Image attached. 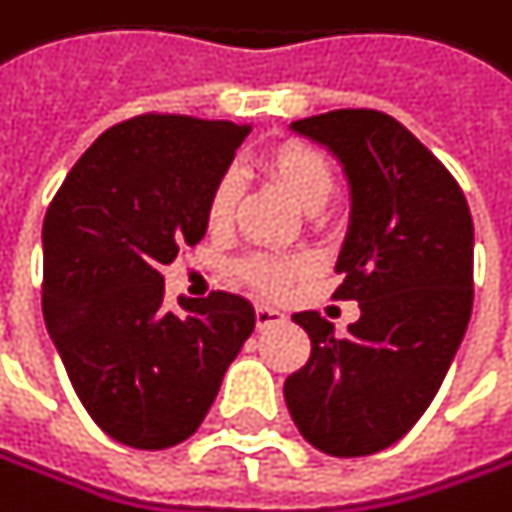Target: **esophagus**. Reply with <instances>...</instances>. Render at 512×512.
Listing matches in <instances>:
<instances>
[{
	"instance_id": "obj_1",
	"label": "esophagus",
	"mask_w": 512,
	"mask_h": 512,
	"mask_svg": "<svg viewBox=\"0 0 512 512\" xmlns=\"http://www.w3.org/2000/svg\"><path fill=\"white\" fill-rule=\"evenodd\" d=\"M254 319H258V328H270L276 322L285 319V313L279 307H270V304H258V310H254Z\"/></svg>"
}]
</instances>
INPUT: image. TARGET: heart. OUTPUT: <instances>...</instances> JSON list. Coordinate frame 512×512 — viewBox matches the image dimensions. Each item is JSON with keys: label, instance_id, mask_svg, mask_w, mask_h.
I'll list each match as a JSON object with an SVG mask.
<instances>
[{"label": "heart", "instance_id": "b5f03b06", "mask_svg": "<svg viewBox=\"0 0 512 512\" xmlns=\"http://www.w3.org/2000/svg\"><path fill=\"white\" fill-rule=\"evenodd\" d=\"M264 168L270 171V178L307 211H319L334 190V171L328 159L301 141H282L270 147L264 156ZM236 202H239V178L233 171H224L208 193V205H205L208 227L227 230L233 221ZM298 273H301L298 261L273 258V254H258V258H248L242 264V276L264 294H282Z\"/></svg>", "mask_w": 512, "mask_h": 512}]
</instances>
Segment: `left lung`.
I'll return each instance as SVG.
<instances>
[{
  "instance_id": "obj_1",
  "label": "left lung",
  "mask_w": 512,
  "mask_h": 512,
  "mask_svg": "<svg viewBox=\"0 0 512 512\" xmlns=\"http://www.w3.org/2000/svg\"><path fill=\"white\" fill-rule=\"evenodd\" d=\"M291 131L344 168L350 224L334 298L362 316L347 334L313 310L291 316L310 334V359L285 381V405L325 455H375L418 424L464 341L473 218L448 168L387 113L331 110Z\"/></svg>"
}]
</instances>
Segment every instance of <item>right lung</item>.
I'll return each mask as SVG.
<instances>
[{
    "instance_id": "right-lung-1",
    "label": "right lung",
    "mask_w": 512,
    "mask_h": 512,
    "mask_svg": "<svg viewBox=\"0 0 512 512\" xmlns=\"http://www.w3.org/2000/svg\"><path fill=\"white\" fill-rule=\"evenodd\" d=\"M248 125L137 116L82 153L42 224V313L91 421L159 451L205 421L254 307L230 291L165 304L162 267L196 245Z\"/></svg>"
}]
</instances>
